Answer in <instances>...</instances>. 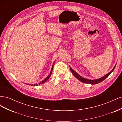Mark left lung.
<instances>
[{
	"label": "left lung",
	"instance_id": "8db88e82",
	"mask_svg": "<svg viewBox=\"0 0 122 122\" xmlns=\"http://www.w3.org/2000/svg\"><path fill=\"white\" fill-rule=\"evenodd\" d=\"M116 65H115V66H114V68H113V69L111 71L109 72L108 74H107L105 75L104 76H103L98 79H96V80H88V79H85V78H83V77H82L81 76L79 75L78 74H77L75 71H74V70L71 68H70V70H71V71L72 73L73 74V75L76 78H77L78 80L81 81V82H84V83H86L91 84H97L98 83L102 82V81H103L105 79H106L107 77L110 74H111V73L113 71L114 68H115V67H116Z\"/></svg>",
	"mask_w": 122,
	"mask_h": 122
}]
</instances>
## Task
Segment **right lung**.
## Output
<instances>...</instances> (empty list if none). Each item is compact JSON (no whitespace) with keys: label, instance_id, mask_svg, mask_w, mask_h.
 <instances>
[{"label":"right lung","instance_id":"1","mask_svg":"<svg viewBox=\"0 0 122 122\" xmlns=\"http://www.w3.org/2000/svg\"><path fill=\"white\" fill-rule=\"evenodd\" d=\"M53 65H52V69H51V72H50V74L46 78H45V79H44L43 81H42L41 82H40V83H39L38 84H28V85L29 86H38V85H40V84H43V83H45L46 81L49 78H50V76H51V74H52V70H53Z\"/></svg>","mask_w":122,"mask_h":122}]
</instances>
